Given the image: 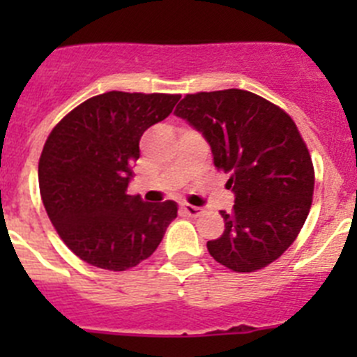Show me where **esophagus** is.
Here are the masks:
<instances>
[{
    "mask_svg": "<svg viewBox=\"0 0 357 357\" xmlns=\"http://www.w3.org/2000/svg\"><path fill=\"white\" fill-rule=\"evenodd\" d=\"M182 211H184V213L188 214V216H191V218H197V216H200V214H202L200 207L189 206V204H184V206H182Z\"/></svg>",
    "mask_w": 357,
    "mask_h": 357,
    "instance_id": "obj_1",
    "label": "esophagus"
}]
</instances>
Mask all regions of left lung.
Here are the masks:
<instances>
[{
  "mask_svg": "<svg viewBox=\"0 0 357 357\" xmlns=\"http://www.w3.org/2000/svg\"><path fill=\"white\" fill-rule=\"evenodd\" d=\"M209 143L214 166L229 173L234 209L207 250L232 272H255L284 254L307 218L314 189L309 150L295 121L241 89L185 94L175 109Z\"/></svg>",
  "mask_w": 357,
  "mask_h": 357,
  "instance_id": "8db88e82",
  "label": "left lung"
}]
</instances>
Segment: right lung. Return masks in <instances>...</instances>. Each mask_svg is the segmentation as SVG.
<instances>
[{
	"label": "right lung",
	"mask_w": 357,
	"mask_h": 357,
	"mask_svg": "<svg viewBox=\"0 0 357 357\" xmlns=\"http://www.w3.org/2000/svg\"><path fill=\"white\" fill-rule=\"evenodd\" d=\"M178 94L110 93L85 100L52 130L39 159L44 209L69 250L125 272L148 259L176 218L173 200L127 193L146 128L172 114Z\"/></svg>",
	"instance_id": "1"
}]
</instances>
